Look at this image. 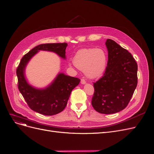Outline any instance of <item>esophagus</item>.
<instances>
[{
  "mask_svg": "<svg viewBox=\"0 0 154 154\" xmlns=\"http://www.w3.org/2000/svg\"><path fill=\"white\" fill-rule=\"evenodd\" d=\"M81 82L82 84H86V80H85L84 79H82L81 80Z\"/></svg>",
  "mask_w": 154,
  "mask_h": 154,
  "instance_id": "34e87169",
  "label": "esophagus"
}]
</instances>
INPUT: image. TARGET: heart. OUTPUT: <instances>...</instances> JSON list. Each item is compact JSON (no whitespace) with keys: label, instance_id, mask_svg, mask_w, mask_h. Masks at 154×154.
Here are the masks:
<instances>
[{"label":"heart","instance_id":"heart-1","mask_svg":"<svg viewBox=\"0 0 154 154\" xmlns=\"http://www.w3.org/2000/svg\"><path fill=\"white\" fill-rule=\"evenodd\" d=\"M74 64L91 79L101 76L106 69L107 56L104 49L85 48L79 50L74 57Z\"/></svg>","mask_w":154,"mask_h":154}]
</instances>
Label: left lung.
<instances>
[{
  "label": "left lung",
  "instance_id": "left-lung-1",
  "mask_svg": "<svg viewBox=\"0 0 154 154\" xmlns=\"http://www.w3.org/2000/svg\"><path fill=\"white\" fill-rule=\"evenodd\" d=\"M107 66L103 75L93 82L91 104L104 114L120 112L128 105L138 84V65L129 51L113 40L105 42Z\"/></svg>",
  "mask_w": 154,
  "mask_h": 154
}]
</instances>
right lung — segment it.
Returning <instances> with one entry per match:
<instances>
[{"label": "right lung", "mask_w": 154, "mask_h": 154, "mask_svg": "<svg viewBox=\"0 0 154 154\" xmlns=\"http://www.w3.org/2000/svg\"><path fill=\"white\" fill-rule=\"evenodd\" d=\"M67 45L65 42L40 44L23 56L16 69L19 91L28 106L41 114L53 116L63 110L72 91L79 84L81 79L61 73L48 88L44 89H36L28 84L25 78L26 65L39 50L53 51L65 59Z\"/></svg>", "instance_id": "right-lung-1"}]
</instances>
